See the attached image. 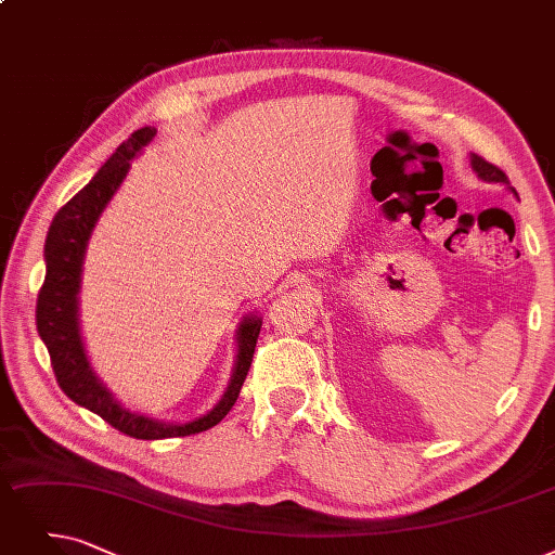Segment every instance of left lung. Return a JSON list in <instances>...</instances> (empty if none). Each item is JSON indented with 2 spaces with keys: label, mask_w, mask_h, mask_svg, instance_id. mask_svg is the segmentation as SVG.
<instances>
[{
  "label": "left lung",
  "mask_w": 555,
  "mask_h": 555,
  "mask_svg": "<svg viewBox=\"0 0 555 555\" xmlns=\"http://www.w3.org/2000/svg\"><path fill=\"white\" fill-rule=\"evenodd\" d=\"M472 168L476 170V175L480 177V180H485V182H503V184H507V189L513 191L515 195H517V191L509 186V180L505 177V172L501 170V168H496L494 164H490V162H485L482 157H478V154H472Z\"/></svg>",
  "instance_id": "1"
}]
</instances>
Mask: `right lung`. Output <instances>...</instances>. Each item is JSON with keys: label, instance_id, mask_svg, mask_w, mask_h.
I'll use <instances>...</instances> for the list:
<instances>
[{"label": "right lung", "instance_id": "add662e5", "mask_svg": "<svg viewBox=\"0 0 555 555\" xmlns=\"http://www.w3.org/2000/svg\"><path fill=\"white\" fill-rule=\"evenodd\" d=\"M157 129H137L118 150L111 154L106 164L95 172L73 201L65 203L50 225L46 238V282L40 286L36 302L38 335L46 341L52 369L59 387L77 405L95 412L106 424L134 439H166L186 437L209 430L232 410L236 403L243 380L250 371L261 319L250 314L238 323L236 330V364L223 398L207 414L186 424H166V421L150 418L125 410L114 393H111L91 369L79 330V286L81 266L86 257L88 238H91L102 211L111 197L116 195L129 172L131 159L154 139Z\"/></svg>", "mask_w": 555, "mask_h": 555}]
</instances>
